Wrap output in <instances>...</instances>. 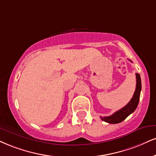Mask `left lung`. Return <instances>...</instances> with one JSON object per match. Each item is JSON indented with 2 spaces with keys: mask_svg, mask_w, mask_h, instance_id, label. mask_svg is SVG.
Segmentation results:
<instances>
[{
  "mask_svg": "<svg viewBox=\"0 0 156 156\" xmlns=\"http://www.w3.org/2000/svg\"><path fill=\"white\" fill-rule=\"evenodd\" d=\"M131 61V60H129ZM132 62V61H131ZM136 89H135L134 94L133 95V97L130 100L128 104L121 110L116 111L115 113L112 114V115L106 116V117H102L101 116L100 119L102 121L107 122L109 123H121L126 119L128 116L132 114L133 112L136 110L137 108L139 101H140V92L142 89V83H141V78H140V74L136 73Z\"/></svg>",
  "mask_w": 156,
  "mask_h": 156,
  "instance_id": "1",
  "label": "left lung"
}]
</instances>
